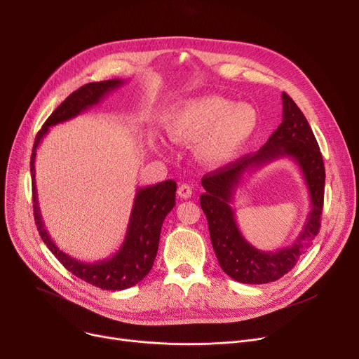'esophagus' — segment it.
Here are the masks:
<instances>
[{
  "label": "esophagus",
  "mask_w": 359,
  "mask_h": 359,
  "mask_svg": "<svg viewBox=\"0 0 359 359\" xmlns=\"http://www.w3.org/2000/svg\"><path fill=\"white\" fill-rule=\"evenodd\" d=\"M177 195H179L180 198H183V199L191 198V196H192V186L187 184V183L180 184V186L177 187Z\"/></svg>",
  "instance_id": "1"
}]
</instances>
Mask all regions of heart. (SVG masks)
Here are the masks:
<instances>
[{
    "mask_svg": "<svg viewBox=\"0 0 359 359\" xmlns=\"http://www.w3.org/2000/svg\"><path fill=\"white\" fill-rule=\"evenodd\" d=\"M161 125L173 142L189 144L198 139V158L205 164L218 165L233 160L252 141L259 128V113L248 103H233L221 96H201L170 107Z\"/></svg>",
    "mask_w": 359,
    "mask_h": 359,
    "instance_id": "b5f03b06",
    "label": "heart"
}]
</instances>
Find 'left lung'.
Masks as SVG:
<instances>
[{"label":"left lung","instance_id":"8db88e82","mask_svg":"<svg viewBox=\"0 0 359 359\" xmlns=\"http://www.w3.org/2000/svg\"><path fill=\"white\" fill-rule=\"evenodd\" d=\"M282 123L265 145L202 177L206 192L201 196V208L208 219L214 252L221 269L241 284H268L288 273L320 230L326 179L323 157L306 116L287 93H282ZM282 156L292 158L304 173L311 212L304 231L290 248L262 252L239 233L231 202L244 172Z\"/></svg>","mask_w":359,"mask_h":359}]
</instances>
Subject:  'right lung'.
I'll return each instance as SVG.
<instances>
[{
    "label": "right lung",
    "mask_w": 359,
    "mask_h": 359,
    "mask_svg": "<svg viewBox=\"0 0 359 359\" xmlns=\"http://www.w3.org/2000/svg\"><path fill=\"white\" fill-rule=\"evenodd\" d=\"M123 84L122 80L113 79L99 83H88L72 94L58 106L52 115L46 119L42 129L37 132L32 157H30V173H32V192H33V215L36 221L37 231H39L48 249L55 255L65 269L75 276L88 282V284L109 291H121L137 285L141 282L154 265L157 256L160 231L165 215L173 210L176 205V189L175 180H165L154 186L138 187L134 206H132L130 218L126 230L125 241L122 248L111 257L88 263L80 262L71 257L58 249V246L49 237L45 224L42 221L39 203H37V189L34 180V160L36 149L42 142L43 137L53 125L62 123L75 118L94 104H99L106 94Z\"/></svg>",
    "instance_id": "obj_1"
}]
</instances>
